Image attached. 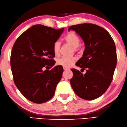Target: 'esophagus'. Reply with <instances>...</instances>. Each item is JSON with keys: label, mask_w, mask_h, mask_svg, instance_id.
I'll return each mask as SVG.
<instances>
[{"label": "esophagus", "mask_w": 127, "mask_h": 127, "mask_svg": "<svg viewBox=\"0 0 127 127\" xmlns=\"http://www.w3.org/2000/svg\"><path fill=\"white\" fill-rule=\"evenodd\" d=\"M64 71H66V70H70V68H67V67H64Z\"/></svg>", "instance_id": "1"}]
</instances>
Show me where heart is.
Returning <instances> with one entry per match:
<instances>
[{"instance_id": "heart-1", "label": "heart", "mask_w": 127, "mask_h": 127, "mask_svg": "<svg viewBox=\"0 0 127 127\" xmlns=\"http://www.w3.org/2000/svg\"><path fill=\"white\" fill-rule=\"evenodd\" d=\"M64 40L66 43L73 47L75 52L80 51L81 46L80 43L81 41L80 38L73 32H70L64 37ZM61 43L59 41H56L53 45V51L55 56H58L60 50ZM77 60L75 56L70 57H63L57 60L56 63L58 65L62 66L64 67H70L75 64Z\"/></svg>"}]
</instances>
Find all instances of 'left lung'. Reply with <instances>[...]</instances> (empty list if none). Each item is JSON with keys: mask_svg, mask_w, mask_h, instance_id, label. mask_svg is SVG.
Listing matches in <instances>:
<instances>
[{"mask_svg": "<svg viewBox=\"0 0 127 127\" xmlns=\"http://www.w3.org/2000/svg\"><path fill=\"white\" fill-rule=\"evenodd\" d=\"M70 30H75L84 41L83 56L76 65L86 69L85 75L71 69V87L81 98L95 99L106 91L113 80L117 61L115 44L106 29L93 24L72 25L68 28Z\"/></svg>", "mask_w": 127, "mask_h": 127, "instance_id": "left-lung-1", "label": "left lung"}]
</instances>
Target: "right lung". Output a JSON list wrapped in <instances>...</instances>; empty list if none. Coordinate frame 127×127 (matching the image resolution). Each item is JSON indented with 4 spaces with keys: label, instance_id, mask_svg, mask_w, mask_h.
I'll return each instance as SVG.
<instances>
[{
    "label": "right lung",
    "instance_id": "add662e5",
    "mask_svg": "<svg viewBox=\"0 0 127 127\" xmlns=\"http://www.w3.org/2000/svg\"><path fill=\"white\" fill-rule=\"evenodd\" d=\"M64 29L33 25L21 34L12 48L10 65L14 82L26 99L42 103L54 96L63 72L62 66L51 68L55 61L53 45ZM45 67L47 70H42Z\"/></svg>",
    "mask_w": 127,
    "mask_h": 127
}]
</instances>
